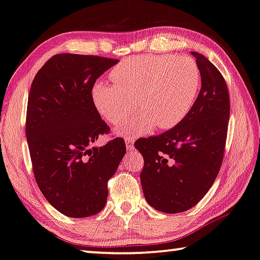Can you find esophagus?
Instances as JSON below:
<instances>
[{"mask_svg":"<svg viewBox=\"0 0 260 260\" xmlns=\"http://www.w3.org/2000/svg\"><path fill=\"white\" fill-rule=\"evenodd\" d=\"M134 141H135V139H134L133 137H127V138L125 139V142H126V147H127V149L129 150V149L133 148Z\"/></svg>","mask_w":260,"mask_h":260,"instance_id":"esophagus-1","label":"esophagus"}]
</instances>
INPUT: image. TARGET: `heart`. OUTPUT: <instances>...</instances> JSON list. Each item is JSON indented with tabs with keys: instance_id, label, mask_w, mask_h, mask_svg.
<instances>
[{
	"instance_id": "obj_1",
	"label": "heart",
	"mask_w": 260,
	"mask_h": 260,
	"mask_svg": "<svg viewBox=\"0 0 260 260\" xmlns=\"http://www.w3.org/2000/svg\"><path fill=\"white\" fill-rule=\"evenodd\" d=\"M111 78L113 84H93L92 102L107 122L120 125L134 111L137 99L141 111L120 128L123 135L177 126L190 112L201 86L199 65L188 56L129 58L112 70Z\"/></svg>"
}]
</instances>
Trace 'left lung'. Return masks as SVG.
<instances>
[{"mask_svg": "<svg viewBox=\"0 0 260 260\" xmlns=\"http://www.w3.org/2000/svg\"><path fill=\"white\" fill-rule=\"evenodd\" d=\"M201 71L202 88L179 125L135 148L145 165L140 173L143 195L158 211L177 214L196 205L209 191L223 161L230 117L225 80L210 60L191 52Z\"/></svg>", "mask_w": 260, "mask_h": 260, "instance_id": "1", "label": "left lung"}]
</instances>
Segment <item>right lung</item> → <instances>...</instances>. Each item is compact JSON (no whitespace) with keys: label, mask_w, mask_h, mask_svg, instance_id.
Instances as JSON below:
<instances>
[{"label":"right lung","mask_w":260,"mask_h":260,"mask_svg":"<svg viewBox=\"0 0 260 260\" xmlns=\"http://www.w3.org/2000/svg\"><path fill=\"white\" fill-rule=\"evenodd\" d=\"M118 61L59 53L31 84L25 135L34 175L48 202L65 216L83 218L103 210L107 182L126 153L121 138L93 147L110 127L93 105L92 86Z\"/></svg>","instance_id":"obj_1"}]
</instances>
